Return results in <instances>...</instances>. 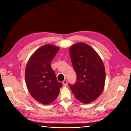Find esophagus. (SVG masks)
Here are the masks:
<instances>
[{
    "instance_id": "obj_1",
    "label": "esophagus",
    "mask_w": 131,
    "mask_h": 131,
    "mask_svg": "<svg viewBox=\"0 0 131 131\" xmlns=\"http://www.w3.org/2000/svg\"><path fill=\"white\" fill-rule=\"evenodd\" d=\"M63 86H67V81L66 80H63Z\"/></svg>"
}]
</instances>
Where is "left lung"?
<instances>
[{"mask_svg":"<svg viewBox=\"0 0 131 131\" xmlns=\"http://www.w3.org/2000/svg\"><path fill=\"white\" fill-rule=\"evenodd\" d=\"M69 52L77 79L75 84L69 86L78 100L89 104L103 91L105 80L103 62L96 51L84 42L72 45Z\"/></svg>","mask_w":131,"mask_h":131,"instance_id":"1","label":"left lung"}]
</instances>
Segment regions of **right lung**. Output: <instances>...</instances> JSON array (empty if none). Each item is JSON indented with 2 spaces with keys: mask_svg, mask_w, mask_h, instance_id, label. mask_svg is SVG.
<instances>
[{
  "mask_svg": "<svg viewBox=\"0 0 131 131\" xmlns=\"http://www.w3.org/2000/svg\"><path fill=\"white\" fill-rule=\"evenodd\" d=\"M56 46H42L31 55L26 67L25 80L27 89L34 100L46 105L53 102L62 84L57 80L51 63L59 50Z\"/></svg>",
  "mask_w": 131,
  "mask_h": 131,
  "instance_id": "right-lung-1",
  "label": "right lung"
}]
</instances>
